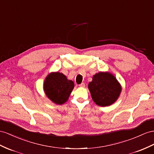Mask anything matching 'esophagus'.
I'll return each mask as SVG.
<instances>
[{
	"label": "esophagus",
	"mask_w": 154,
	"mask_h": 154,
	"mask_svg": "<svg viewBox=\"0 0 154 154\" xmlns=\"http://www.w3.org/2000/svg\"><path fill=\"white\" fill-rule=\"evenodd\" d=\"M79 86H80V87H82V88H84L85 86V84L84 83V82H82L81 84H80V85H79Z\"/></svg>",
	"instance_id": "34e87169"
}]
</instances>
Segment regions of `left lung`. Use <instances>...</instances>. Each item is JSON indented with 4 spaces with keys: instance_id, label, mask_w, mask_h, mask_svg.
<instances>
[{
    "instance_id": "1",
    "label": "left lung",
    "mask_w": 154,
    "mask_h": 154,
    "mask_svg": "<svg viewBox=\"0 0 154 154\" xmlns=\"http://www.w3.org/2000/svg\"><path fill=\"white\" fill-rule=\"evenodd\" d=\"M88 88L93 101L101 107H107L115 103L122 90L116 79L109 72L94 75L92 81L88 84Z\"/></svg>"
}]
</instances>
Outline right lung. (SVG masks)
I'll return each mask as SVG.
<instances>
[{
	"label": "right lung",
	"mask_w": 154,
	"mask_h": 154,
	"mask_svg": "<svg viewBox=\"0 0 154 154\" xmlns=\"http://www.w3.org/2000/svg\"><path fill=\"white\" fill-rule=\"evenodd\" d=\"M74 88L72 81L67 79L63 73H50L44 82V92L47 97L56 104L62 105L68 100Z\"/></svg>",
	"instance_id": "obj_1"
}]
</instances>
